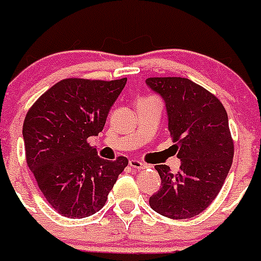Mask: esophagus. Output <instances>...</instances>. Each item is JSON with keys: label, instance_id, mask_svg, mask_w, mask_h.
<instances>
[{"label": "esophagus", "instance_id": "obj_1", "mask_svg": "<svg viewBox=\"0 0 261 261\" xmlns=\"http://www.w3.org/2000/svg\"><path fill=\"white\" fill-rule=\"evenodd\" d=\"M128 166H130L131 169H134V170H142V169H145L146 165L143 164V162H141V161L131 160L130 162H128Z\"/></svg>", "mask_w": 261, "mask_h": 261}]
</instances>
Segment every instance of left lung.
I'll return each mask as SVG.
<instances>
[{
  "label": "left lung",
  "instance_id": "left-lung-1",
  "mask_svg": "<svg viewBox=\"0 0 261 261\" xmlns=\"http://www.w3.org/2000/svg\"><path fill=\"white\" fill-rule=\"evenodd\" d=\"M146 86L164 99L181 160L177 174L156 165L162 186L149 204L169 219H192L211 205L229 173L233 142L228 114L215 95L185 77H149Z\"/></svg>",
  "mask_w": 261,
  "mask_h": 261
}]
</instances>
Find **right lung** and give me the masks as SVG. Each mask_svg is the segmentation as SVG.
<instances>
[{
	"instance_id": "obj_1",
	"label": "right lung",
	"mask_w": 261,
	"mask_h": 261,
	"mask_svg": "<svg viewBox=\"0 0 261 261\" xmlns=\"http://www.w3.org/2000/svg\"><path fill=\"white\" fill-rule=\"evenodd\" d=\"M127 79H65L50 87L25 116L27 164L49 205L65 217H88L105 206L128 161L97 156L88 138L106 124Z\"/></svg>"
}]
</instances>
